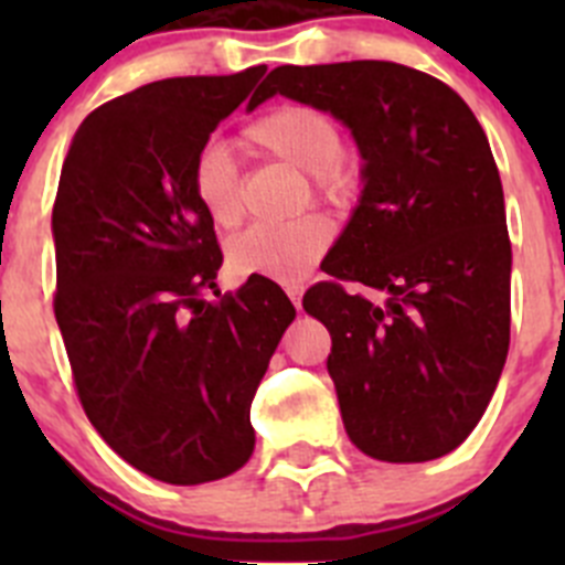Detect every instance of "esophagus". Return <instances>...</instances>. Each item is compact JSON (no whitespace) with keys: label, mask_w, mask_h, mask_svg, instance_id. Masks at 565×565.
<instances>
[{"label":"esophagus","mask_w":565,"mask_h":565,"mask_svg":"<svg viewBox=\"0 0 565 565\" xmlns=\"http://www.w3.org/2000/svg\"><path fill=\"white\" fill-rule=\"evenodd\" d=\"M286 294H288V297H291L294 306H297V308L302 306V288H299V286H288Z\"/></svg>","instance_id":"1"}]
</instances>
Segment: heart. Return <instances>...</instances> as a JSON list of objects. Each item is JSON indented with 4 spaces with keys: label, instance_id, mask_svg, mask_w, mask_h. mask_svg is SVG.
<instances>
[{
    "label": "heart",
    "instance_id": "obj_1",
    "mask_svg": "<svg viewBox=\"0 0 565 565\" xmlns=\"http://www.w3.org/2000/svg\"><path fill=\"white\" fill-rule=\"evenodd\" d=\"M257 154L308 174L313 194L344 206L359 192V163L342 149V132L326 109L313 104H279L254 118L243 132ZM192 194L209 221L234 228L243 221V178L223 143H206L192 163ZM333 226L317 212L286 223H254L228 243V266L239 277H271L299 282L331 248Z\"/></svg>",
    "mask_w": 565,
    "mask_h": 565
}]
</instances>
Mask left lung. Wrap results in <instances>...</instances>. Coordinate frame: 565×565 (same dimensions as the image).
Wrapping results in <instances>:
<instances>
[{
  "mask_svg": "<svg viewBox=\"0 0 565 565\" xmlns=\"http://www.w3.org/2000/svg\"><path fill=\"white\" fill-rule=\"evenodd\" d=\"M277 93L351 127L364 158L362 201L322 259L331 279L302 297L331 333L344 430L379 461L447 456L509 351L512 243L487 135L456 89L396 62L286 64L259 98Z\"/></svg>",
  "mask_w": 565,
  "mask_h": 565,
  "instance_id": "8db88e82",
  "label": "left lung"
}]
</instances>
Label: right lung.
Instances as JSON below:
<instances>
[{"mask_svg": "<svg viewBox=\"0 0 565 565\" xmlns=\"http://www.w3.org/2000/svg\"><path fill=\"white\" fill-rule=\"evenodd\" d=\"M263 73L163 78L102 104L70 143L53 203V311L78 402L124 461L181 487L252 458L254 393L297 317L259 274L206 299L223 252L192 163Z\"/></svg>", "mask_w": 565, "mask_h": 565, "instance_id": "right-lung-1", "label": "right lung"}]
</instances>
